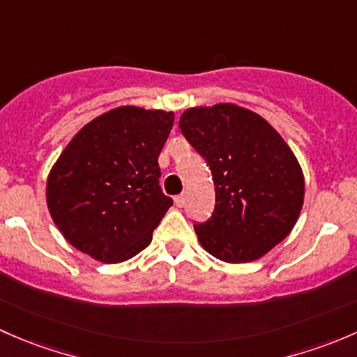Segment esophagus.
Returning <instances> with one entry per match:
<instances>
[{
  "label": "esophagus",
  "instance_id": "esophagus-1",
  "mask_svg": "<svg viewBox=\"0 0 357 357\" xmlns=\"http://www.w3.org/2000/svg\"><path fill=\"white\" fill-rule=\"evenodd\" d=\"M174 201H175V206H177V208H182V206L185 204V196H183V194H180V196L174 197Z\"/></svg>",
  "mask_w": 357,
  "mask_h": 357
}]
</instances>
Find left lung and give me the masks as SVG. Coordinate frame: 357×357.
I'll return each mask as SVG.
<instances>
[{
    "mask_svg": "<svg viewBox=\"0 0 357 357\" xmlns=\"http://www.w3.org/2000/svg\"><path fill=\"white\" fill-rule=\"evenodd\" d=\"M178 125L215 183L213 216L194 225L199 244L225 263L263 258L292 232L303 209L296 154L263 116L234 102L194 106Z\"/></svg>",
    "mask_w": 357,
    "mask_h": 357,
    "instance_id": "1",
    "label": "left lung"
}]
</instances>
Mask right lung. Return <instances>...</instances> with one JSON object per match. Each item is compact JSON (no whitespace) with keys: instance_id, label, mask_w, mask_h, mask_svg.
<instances>
[{"instance_id":"right-lung-1","label":"right lung","mask_w":357,"mask_h":357,"mask_svg":"<svg viewBox=\"0 0 357 357\" xmlns=\"http://www.w3.org/2000/svg\"><path fill=\"white\" fill-rule=\"evenodd\" d=\"M174 120V112L119 106L73 135L46 180L51 218L73 248L99 263L148 248L174 204L158 182Z\"/></svg>"}]
</instances>
